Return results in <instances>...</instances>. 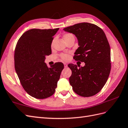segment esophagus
I'll list each match as a JSON object with an SVG mask.
<instances>
[{
  "instance_id": "34e87169",
  "label": "esophagus",
  "mask_w": 128,
  "mask_h": 128,
  "mask_svg": "<svg viewBox=\"0 0 128 128\" xmlns=\"http://www.w3.org/2000/svg\"><path fill=\"white\" fill-rule=\"evenodd\" d=\"M64 68H67L68 67V65H67L66 63H64Z\"/></svg>"
}]
</instances>
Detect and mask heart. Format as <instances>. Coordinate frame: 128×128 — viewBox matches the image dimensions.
Wrapping results in <instances>:
<instances>
[{
	"label": "heart",
	"instance_id": "heart-1",
	"mask_svg": "<svg viewBox=\"0 0 128 128\" xmlns=\"http://www.w3.org/2000/svg\"><path fill=\"white\" fill-rule=\"evenodd\" d=\"M63 39L65 42H68V40H70V39H74V35L73 34H71V33H65V34H64L63 35ZM54 39L52 41L51 46H53L54 43ZM60 58L63 60H67L69 58V54H62L60 55Z\"/></svg>",
	"mask_w": 128,
	"mask_h": 128
}]
</instances>
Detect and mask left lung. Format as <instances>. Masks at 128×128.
Here are the masks:
<instances>
[{"mask_svg": "<svg viewBox=\"0 0 128 128\" xmlns=\"http://www.w3.org/2000/svg\"><path fill=\"white\" fill-rule=\"evenodd\" d=\"M63 30L76 36L78 48L74 58L84 62V66L77 68L69 64L72 71L69 82L75 93L82 97H91L102 90L111 70L110 48L106 34L98 26L82 22Z\"/></svg>", "mask_w": 128, "mask_h": 128, "instance_id": "obj_1", "label": "left lung"}]
</instances>
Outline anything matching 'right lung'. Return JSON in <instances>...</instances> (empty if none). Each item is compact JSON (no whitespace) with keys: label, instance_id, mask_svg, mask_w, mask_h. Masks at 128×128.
Segmentation results:
<instances>
[{"label":"right lung","instance_id":"obj_1","mask_svg":"<svg viewBox=\"0 0 128 128\" xmlns=\"http://www.w3.org/2000/svg\"><path fill=\"white\" fill-rule=\"evenodd\" d=\"M59 28H33L19 39L14 51V68L22 86L37 99L51 96L56 90L64 64L58 62L48 67L45 56L51 54V42Z\"/></svg>","mask_w":128,"mask_h":128}]
</instances>
